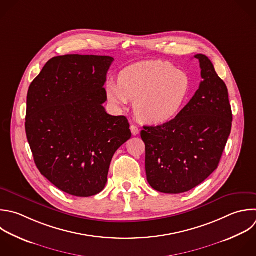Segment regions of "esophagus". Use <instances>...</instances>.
Instances as JSON below:
<instances>
[{"label":"esophagus","mask_w":256,"mask_h":256,"mask_svg":"<svg viewBox=\"0 0 256 256\" xmlns=\"http://www.w3.org/2000/svg\"><path fill=\"white\" fill-rule=\"evenodd\" d=\"M130 129H131V132H132V134H133L134 136H136V135H138V134H139V129H138V127H137V126H135V125H131Z\"/></svg>","instance_id":"34e87169"}]
</instances>
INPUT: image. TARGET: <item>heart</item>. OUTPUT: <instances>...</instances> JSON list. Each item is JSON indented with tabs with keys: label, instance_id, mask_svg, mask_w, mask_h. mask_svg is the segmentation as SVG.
<instances>
[{
	"label": "heart",
	"instance_id": "b5f03b06",
	"mask_svg": "<svg viewBox=\"0 0 256 256\" xmlns=\"http://www.w3.org/2000/svg\"><path fill=\"white\" fill-rule=\"evenodd\" d=\"M108 100L119 106L134 102L137 119L162 124L174 118L191 90L189 76L163 61H146L124 69L118 83L106 84Z\"/></svg>",
	"mask_w": 256,
	"mask_h": 256
}]
</instances>
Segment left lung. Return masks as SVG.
Returning a JSON list of instances; mask_svg holds the SVG:
<instances>
[{
  "label": "left lung",
  "mask_w": 256,
  "mask_h": 256,
  "mask_svg": "<svg viewBox=\"0 0 256 256\" xmlns=\"http://www.w3.org/2000/svg\"><path fill=\"white\" fill-rule=\"evenodd\" d=\"M194 57L203 80L192 99L171 121L141 131L148 183L162 193H183L202 183L218 167L231 132L227 87L205 55Z\"/></svg>",
  "instance_id": "obj_1"
}]
</instances>
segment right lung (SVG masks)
<instances>
[{
    "label": "right lung",
    "mask_w": 256,
    "mask_h": 256,
    "mask_svg": "<svg viewBox=\"0 0 256 256\" xmlns=\"http://www.w3.org/2000/svg\"><path fill=\"white\" fill-rule=\"evenodd\" d=\"M114 59L65 55L49 60L27 95L26 134L43 176L77 197L100 193L113 155L131 138L125 116L103 107Z\"/></svg>",
    "instance_id": "right-lung-1"
}]
</instances>
